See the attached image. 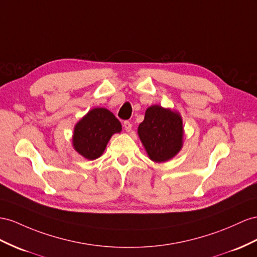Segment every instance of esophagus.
Here are the masks:
<instances>
[{
	"label": "esophagus",
	"instance_id": "34e87169",
	"mask_svg": "<svg viewBox=\"0 0 257 257\" xmlns=\"http://www.w3.org/2000/svg\"><path fill=\"white\" fill-rule=\"evenodd\" d=\"M131 127H133V124H131L130 121H128V120L123 121V128H124V130L127 131V133H130V131H131Z\"/></svg>",
	"mask_w": 257,
	"mask_h": 257
}]
</instances>
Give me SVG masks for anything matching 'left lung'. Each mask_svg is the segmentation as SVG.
<instances>
[{
	"label": "left lung",
	"instance_id": "1",
	"mask_svg": "<svg viewBox=\"0 0 257 257\" xmlns=\"http://www.w3.org/2000/svg\"><path fill=\"white\" fill-rule=\"evenodd\" d=\"M138 135L153 162L163 163L178 154L183 144L182 119L178 111L161 105L150 106Z\"/></svg>",
	"mask_w": 257,
	"mask_h": 257
}]
</instances>
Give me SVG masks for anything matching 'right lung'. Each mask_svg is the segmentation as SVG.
I'll list each match as a JSON object with an SVG mask.
<instances>
[{
  "instance_id": "add662e5",
  "label": "right lung",
  "mask_w": 257,
  "mask_h": 257,
  "mask_svg": "<svg viewBox=\"0 0 257 257\" xmlns=\"http://www.w3.org/2000/svg\"><path fill=\"white\" fill-rule=\"evenodd\" d=\"M120 131L121 123L111 111L96 107L76 123L72 146L84 159L93 161L103 154L111 136Z\"/></svg>"
}]
</instances>
